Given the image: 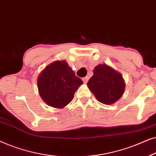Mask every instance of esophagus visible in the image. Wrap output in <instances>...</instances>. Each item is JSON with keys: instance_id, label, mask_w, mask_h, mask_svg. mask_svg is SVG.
Listing matches in <instances>:
<instances>
[{"instance_id": "1", "label": "esophagus", "mask_w": 156, "mask_h": 156, "mask_svg": "<svg viewBox=\"0 0 156 156\" xmlns=\"http://www.w3.org/2000/svg\"><path fill=\"white\" fill-rule=\"evenodd\" d=\"M88 80H89V78L87 77V76H85V77L82 78V81H83V82L84 83V84H86V83H87V82H88Z\"/></svg>"}]
</instances>
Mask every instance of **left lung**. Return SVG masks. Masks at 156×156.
<instances>
[{
    "mask_svg": "<svg viewBox=\"0 0 156 156\" xmlns=\"http://www.w3.org/2000/svg\"><path fill=\"white\" fill-rule=\"evenodd\" d=\"M98 101L112 104L119 100L124 91L125 84L121 74L106 65H99L87 83Z\"/></svg>",
    "mask_w": 156,
    "mask_h": 156,
    "instance_id": "obj_1",
    "label": "left lung"
}]
</instances>
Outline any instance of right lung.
<instances>
[{"mask_svg":"<svg viewBox=\"0 0 156 156\" xmlns=\"http://www.w3.org/2000/svg\"><path fill=\"white\" fill-rule=\"evenodd\" d=\"M82 83L65 61H56L41 72L37 87L44 102L52 107L63 108L71 102Z\"/></svg>","mask_w":156,"mask_h":156,"instance_id":"obj_1","label":"right lung"}]
</instances>
